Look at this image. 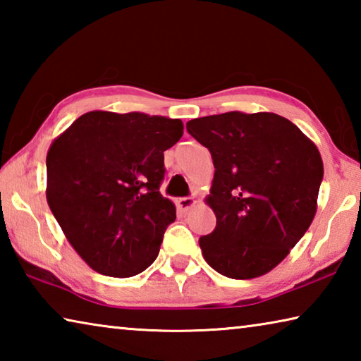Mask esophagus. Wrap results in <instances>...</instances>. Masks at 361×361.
Wrapping results in <instances>:
<instances>
[{
    "label": "esophagus",
    "mask_w": 361,
    "mask_h": 361,
    "mask_svg": "<svg viewBox=\"0 0 361 361\" xmlns=\"http://www.w3.org/2000/svg\"><path fill=\"white\" fill-rule=\"evenodd\" d=\"M176 204H178V207H180V210H183V212H186V210H189L191 209V207H194V204H195V200L192 199V197H180L178 200H176Z\"/></svg>",
    "instance_id": "34e87169"
}]
</instances>
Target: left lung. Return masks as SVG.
I'll return each instance as SVG.
<instances>
[{
    "mask_svg": "<svg viewBox=\"0 0 361 361\" xmlns=\"http://www.w3.org/2000/svg\"><path fill=\"white\" fill-rule=\"evenodd\" d=\"M215 176L207 202L216 228L199 239L205 261L229 279L272 271L309 229L323 180L317 146L274 113L229 111L189 121Z\"/></svg>",
    "mask_w": 361,
    "mask_h": 361,
    "instance_id": "obj_1",
    "label": "left lung"
}]
</instances>
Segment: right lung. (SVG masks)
Segmentation results:
<instances>
[{
  "instance_id": "1",
  "label": "right lung",
  "mask_w": 361,
  "mask_h": 361,
  "mask_svg": "<svg viewBox=\"0 0 361 361\" xmlns=\"http://www.w3.org/2000/svg\"><path fill=\"white\" fill-rule=\"evenodd\" d=\"M183 122L140 111H90L51 145L47 204L78 255L109 277H132L159 255L175 205L159 191L164 151Z\"/></svg>"
}]
</instances>
